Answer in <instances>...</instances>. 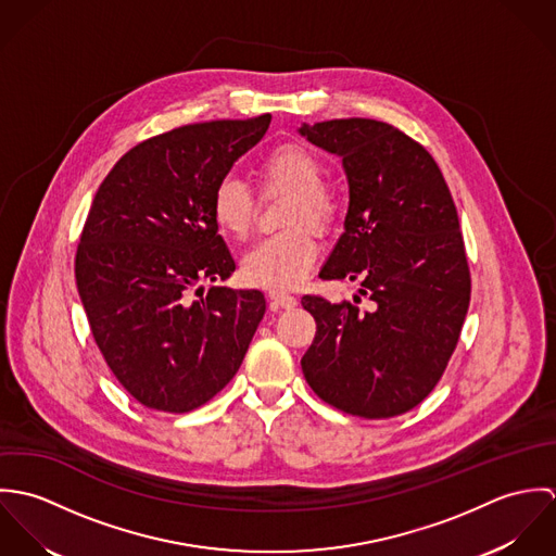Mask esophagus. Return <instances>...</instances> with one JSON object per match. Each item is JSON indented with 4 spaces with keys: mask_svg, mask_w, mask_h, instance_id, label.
Segmentation results:
<instances>
[{
    "mask_svg": "<svg viewBox=\"0 0 556 556\" xmlns=\"http://www.w3.org/2000/svg\"><path fill=\"white\" fill-rule=\"evenodd\" d=\"M269 306L274 311H280V308H295L298 306V300L289 293H280V291H271L269 293Z\"/></svg>",
    "mask_w": 556,
    "mask_h": 556,
    "instance_id": "obj_1",
    "label": "esophagus"
}]
</instances>
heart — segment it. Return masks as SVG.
<instances>
[{
	"label": "heart",
	"mask_w": 556,
	"mask_h": 556,
	"mask_svg": "<svg viewBox=\"0 0 556 556\" xmlns=\"http://www.w3.org/2000/svg\"><path fill=\"white\" fill-rule=\"evenodd\" d=\"M263 194L287 192L282 227H293L258 241L243 258L241 274L248 282L274 291L293 289L306 280L318 258V236H327L340 216L336 192L323 181L325 166L313 150L282 143L254 166ZM256 201L238 177H223L212 194V218L233 239L252 233Z\"/></svg>",
	"instance_id": "obj_1"
}]
</instances>
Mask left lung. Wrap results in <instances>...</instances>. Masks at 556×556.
<instances>
[{
	"mask_svg": "<svg viewBox=\"0 0 556 556\" xmlns=\"http://www.w3.org/2000/svg\"><path fill=\"white\" fill-rule=\"evenodd\" d=\"M300 132L342 156L349 177L346 231L318 276L362 287L342 304L302 298L317 320L304 377L349 415L396 417L441 381L471 302L452 192L426 148L392 124L349 117Z\"/></svg>",
	"mask_w": 556,
	"mask_h": 556,
	"instance_id": "left-lung-1",
	"label": "left lung"
}]
</instances>
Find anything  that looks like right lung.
Instances as JSON below:
<instances>
[{"mask_svg": "<svg viewBox=\"0 0 556 556\" xmlns=\"http://www.w3.org/2000/svg\"><path fill=\"white\" fill-rule=\"evenodd\" d=\"M271 115L188 124L141 141L102 179L75 274L91 336L119 386L148 408L188 413L239 370L265 315L261 291L227 280L236 263L212 194Z\"/></svg>", "mask_w": 556, "mask_h": 556, "instance_id": "1", "label": "right lung"}]
</instances>
